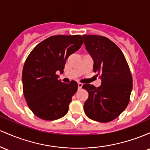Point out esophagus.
I'll list each match as a JSON object with an SVG mask.
<instances>
[{"mask_svg": "<svg viewBox=\"0 0 150 150\" xmlns=\"http://www.w3.org/2000/svg\"><path fill=\"white\" fill-rule=\"evenodd\" d=\"M82 86H83V84H82L81 83H78V88H79V89L81 88Z\"/></svg>", "mask_w": 150, "mask_h": 150, "instance_id": "1", "label": "esophagus"}]
</instances>
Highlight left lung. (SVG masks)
<instances>
[{
  "label": "left lung",
  "mask_w": 150,
  "mask_h": 150,
  "mask_svg": "<svg viewBox=\"0 0 150 150\" xmlns=\"http://www.w3.org/2000/svg\"><path fill=\"white\" fill-rule=\"evenodd\" d=\"M86 49L93 58V72L101 79L95 87L83 84L88 93L83 109L89 118L100 122L113 120L127 108L132 89L128 64L120 48L105 37L83 35Z\"/></svg>",
  "instance_id": "obj_1"
}]
</instances>
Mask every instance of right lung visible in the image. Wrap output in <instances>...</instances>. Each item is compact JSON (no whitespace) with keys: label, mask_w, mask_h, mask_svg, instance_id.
<instances>
[{"label":"right lung","mask_w":150,"mask_h":150,"mask_svg":"<svg viewBox=\"0 0 150 150\" xmlns=\"http://www.w3.org/2000/svg\"><path fill=\"white\" fill-rule=\"evenodd\" d=\"M83 42L81 35H56L39 43L32 50L23 69V94L28 107L45 120L61 118L67 113L78 83L58 80L68 57Z\"/></svg>","instance_id":"obj_1"}]
</instances>
